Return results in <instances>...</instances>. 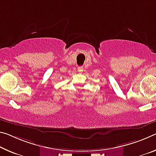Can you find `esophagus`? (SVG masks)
<instances>
[{"mask_svg":"<svg viewBox=\"0 0 156 156\" xmlns=\"http://www.w3.org/2000/svg\"><path fill=\"white\" fill-rule=\"evenodd\" d=\"M78 72L82 73L83 71V66H78Z\"/></svg>","mask_w":156,"mask_h":156,"instance_id":"obj_1","label":"esophagus"}]
</instances>
